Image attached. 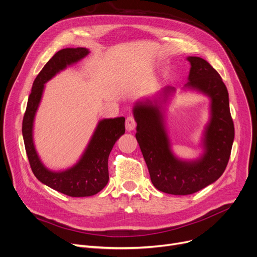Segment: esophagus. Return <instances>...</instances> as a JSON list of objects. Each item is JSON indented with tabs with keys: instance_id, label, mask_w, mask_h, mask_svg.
<instances>
[{
	"instance_id": "34e87169",
	"label": "esophagus",
	"mask_w": 257,
	"mask_h": 257,
	"mask_svg": "<svg viewBox=\"0 0 257 257\" xmlns=\"http://www.w3.org/2000/svg\"><path fill=\"white\" fill-rule=\"evenodd\" d=\"M125 126H126V130L127 131H132L136 127V121H135V118L132 115L127 116Z\"/></svg>"
}]
</instances>
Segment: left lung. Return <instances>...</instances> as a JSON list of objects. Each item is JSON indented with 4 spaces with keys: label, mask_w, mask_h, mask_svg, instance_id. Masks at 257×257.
<instances>
[{
    "label": "left lung",
    "mask_w": 257,
    "mask_h": 257,
    "mask_svg": "<svg viewBox=\"0 0 257 257\" xmlns=\"http://www.w3.org/2000/svg\"><path fill=\"white\" fill-rule=\"evenodd\" d=\"M191 68L185 87L211 99V117L204 130L203 153L196 160H181L170 149L162 105L176 89L165 87L155 100H140L133 107L138 140L151 181L158 190L174 195L195 193L217 181L227 166L234 139L228 92L219 73L198 57H188Z\"/></svg>",
    "instance_id": "left-lung-1"
}]
</instances>
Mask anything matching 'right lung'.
<instances>
[{
    "mask_svg": "<svg viewBox=\"0 0 257 257\" xmlns=\"http://www.w3.org/2000/svg\"><path fill=\"white\" fill-rule=\"evenodd\" d=\"M84 47L64 48L51 58L33 82L23 119V136L33 174L44 185L71 197L92 196L108 183V156L115 142L125 133V117L104 118L76 164L63 172H53L41 162L33 141V125L44 90V83L57 73L89 55Z\"/></svg>",
    "mask_w": 257,
    "mask_h": 257,
    "instance_id": "right-lung-1",
    "label": "right lung"
}]
</instances>
